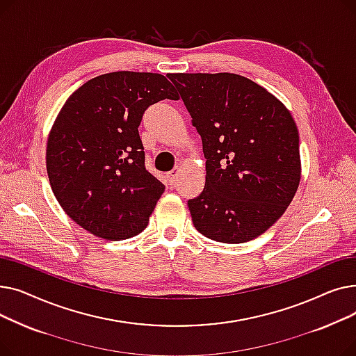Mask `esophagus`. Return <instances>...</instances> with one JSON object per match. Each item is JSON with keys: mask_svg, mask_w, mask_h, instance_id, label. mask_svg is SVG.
Segmentation results:
<instances>
[{"mask_svg": "<svg viewBox=\"0 0 356 356\" xmlns=\"http://www.w3.org/2000/svg\"><path fill=\"white\" fill-rule=\"evenodd\" d=\"M180 172H181V168L180 167H175L172 172H168L167 175H165V177H167V180H168V183H175L176 180H177V176L180 175Z\"/></svg>", "mask_w": 356, "mask_h": 356, "instance_id": "1", "label": "esophagus"}]
</instances>
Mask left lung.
Instances as JSON below:
<instances>
[{
	"label": "left lung",
	"mask_w": 356,
	"mask_h": 356,
	"mask_svg": "<svg viewBox=\"0 0 356 356\" xmlns=\"http://www.w3.org/2000/svg\"><path fill=\"white\" fill-rule=\"evenodd\" d=\"M202 137L203 192L188 202L195 228L223 244L264 234L302 176L297 125L266 88L235 73H170Z\"/></svg>",
	"instance_id": "1"
}]
</instances>
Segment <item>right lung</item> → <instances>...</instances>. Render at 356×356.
Returning a JSON list of instances; mask_svg holds the SVG:
<instances>
[{"mask_svg":"<svg viewBox=\"0 0 356 356\" xmlns=\"http://www.w3.org/2000/svg\"><path fill=\"white\" fill-rule=\"evenodd\" d=\"M179 99L160 73L112 72L74 90L49 133L46 167L62 209L92 235L121 241L143 232L164 184L145 170L144 111Z\"/></svg>","mask_w":356,"mask_h":356,"instance_id":"1","label":"right lung"}]
</instances>
